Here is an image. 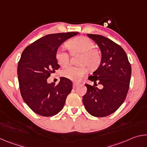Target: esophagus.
Listing matches in <instances>:
<instances>
[{
  "label": "esophagus",
  "mask_w": 147,
  "mask_h": 147,
  "mask_svg": "<svg viewBox=\"0 0 147 147\" xmlns=\"http://www.w3.org/2000/svg\"><path fill=\"white\" fill-rule=\"evenodd\" d=\"M79 86V84L78 83H76V82H73V88H76L77 86Z\"/></svg>",
  "instance_id": "esophagus-1"
}]
</instances>
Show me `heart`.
<instances>
[{
    "instance_id": "1",
    "label": "heart",
    "mask_w": 147,
    "mask_h": 147,
    "mask_svg": "<svg viewBox=\"0 0 147 147\" xmlns=\"http://www.w3.org/2000/svg\"><path fill=\"white\" fill-rule=\"evenodd\" d=\"M66 48L72 55L81 54L79 63L82 65H70L61 71L63 77L74 82L80 81L88 73L86 65L91 70H96L100 65L102 55L100 52L95 49V43L86 36H78L66 42ZM55 58L58 63L61 67L67 65L70 60V55L61 49H58L55 53Z\"/></svg>"
}]
</instances>
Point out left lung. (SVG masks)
Returning <instances> with one entry per match:
<instances>
[{
    "label": "left lung",
    "mask_w": 147,
    "mask_h": 147,
    "mask_svg": "<svg viewBox=\"0 0 147 147\" xmlns=\"http://www.w3.org/2000/svg\"><path fill=\"white\" fill-rule=\"evenodd\" d=\"M98 45L102 53L100 65L88 77L103 86L101 90L86 84L88 91L83 103L91 115L103 117L115 112L127 95L131 78V65L122 47L103 36L88 34Z\"/></svg>",
    "instance_id": "left-lung-1"
}]
</instances>
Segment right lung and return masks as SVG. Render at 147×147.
Returning <instances> with one entry per match:
<instances>
[{
    "instance_id": "1",
    "label": "right lung",
    "mask_w": 147,
    "mask_h": 147,
    "mask_svg": "<svg viewBox=\"0 0 147 147\" xmlns=\"http://www.w3.org/2000/svg\"><path fill=\"white\" fill-rule=\"evenodd\" d=\"M78 32L49 34L27 46L17 65L22 98L32 111L51 117L60 111L73 88L71 80L61 77L58 84L47 83V78L59 68L55 53L59 45Z\"/></svg>"
}]
</instances>
